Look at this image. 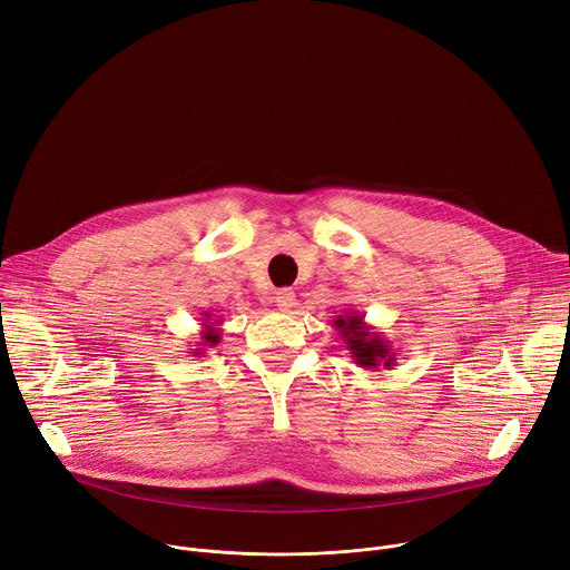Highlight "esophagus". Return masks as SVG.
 I'll use <instances>...</instances> for the list:
<instances>
[{"mask_svg":"<svg viewBox=\"0 0 570 570\" xmlns=\"http://www.w3.org/2000/svg\"><path fill=\"white\" fill-rule=\"evenodd\" d=\"M295 304H297V299H295V293H293L291 288H279V291L275 293V306H277V308L291 311Z\"/></svg>","mask_w":570,"mask_h":570,"instance_id":"esophagus-1","label":"esophagus"}]
</instances>
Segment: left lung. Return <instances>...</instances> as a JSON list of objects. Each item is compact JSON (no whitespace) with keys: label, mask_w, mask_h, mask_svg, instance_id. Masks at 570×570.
Segmentation results:
<instances>
[{"label":"left lung","mask_w":570,"mask_h":570,"mask_svg":"<svg viewBox=\"0 0 570 570\" xmlns=\"http://www.w3.org/2000/svg\"><path fill=\"white\" fill-rule=\"evenodd\" d=\"M365 315L345 313L334 320V327L338 330L345 347L350 350L354 363L363 370H392L396 363V354L390 347V341L381 338L376 332H370V324L363 322Z\"/></svg>","instance_id":"1"}]
</instances>
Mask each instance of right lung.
Segmentation results:
<instances>
[{
    "label": "right lung",
    "mask_w": 570,
    "mask_h": 570,
    "mask_svg": "<svg viewBox=\"0 0 570 570\" xmlns=\"http://www.w3.org/2000/svg\"><path fill=\"white\" fill-rule=\"evenodd\" d=\"M218 324L220 320L212 322V313H205L203 315V332H200V341L196 343V350H191L189 354H205L207 350L205 347H214L220 343V334H218Z\"/></svg>",
    "instance_id": "right-lung-1"
}]
</instances>
